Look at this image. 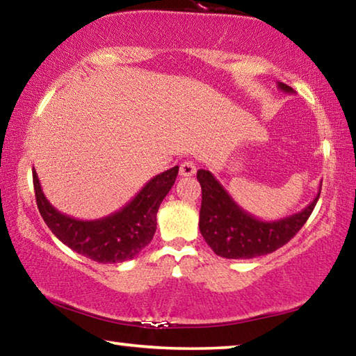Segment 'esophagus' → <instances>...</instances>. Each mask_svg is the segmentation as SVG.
Here are the masks:
<instances>
[{"mask_svg":"<svg viewBox=\"0 0 356 356\" xmlns=\"http://www.w3.org/2000/svg\"><path fill=\"white\" fill-rule=\"evenodd\" d=\"M180 176L182 177H191L195 176L196 171H197V166L196 163H193V161H184L182 165H180Z\"/></svg>","mask_w":356,"mask_h":356,"instance_id":"34e87169","label":"esophagus"}]
</instances>
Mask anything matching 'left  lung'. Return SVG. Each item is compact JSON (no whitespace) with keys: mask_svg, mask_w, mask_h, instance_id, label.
Segmentation results:
<instances>
[{"mask_svg":"<svg viewBox=\"0 0 356 356\" xmlns=\"http://www.w3.org/2000/svg\"><path fill=\"white\" fill-rule=\"evenodd\" d=\"M278 89L292 94L293 89L278 81ZM202 188L200 231L215 254L226 259H252L286 245L314 210L321 188L301 212L275 221L259 220L232 200L227 190L209 170L197 171Z\"/></svg>","mask_w":356,"mask_h":356,"instance_id":"left-lung-1","label":"left lung"}]
</instances>
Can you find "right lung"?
<instances>
[{"label": "right lung", "mask_w": 356, "mask_h": 356, "mask_svg": "<svg viewBox=\"0 0 356 356\" xmlns=\"http://www.w3.org/2000/svg\"><path fill=\"white\" fill-rule=\"evenodd\" d=\"M179 166L159 174L136 193L122 209L99 220H76L61 213L47 200L33 171L35 202L50 231L64 245L100 264L134 259L150 243L156 229V212L176 182Z\"/></svg>", "instance_id": "add662e5"}]
</instances>
